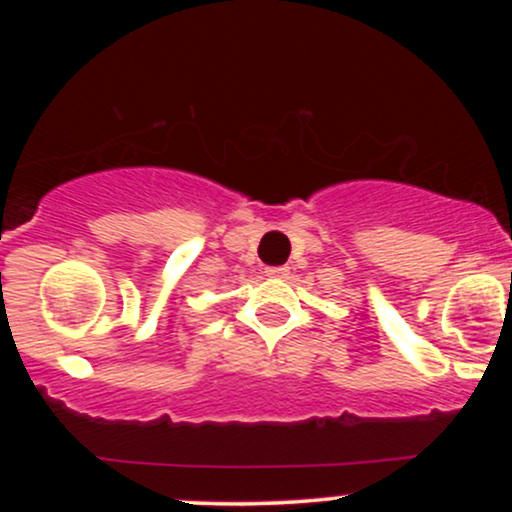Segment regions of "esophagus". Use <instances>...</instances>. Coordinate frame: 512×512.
<instances>
[{
    "mask_svg": "<svg viewBox=\"0 0 512 512\" xmlns=\"http://www.w3.org/2000/svg\"><path fill=\"white\" fill-rule=\"evenodd\" d=\"M286 274H289V267H267V276H274V279H281Z\"/></svg>",
    "mask_w": 512,
    "mask_h": 512,
    "instance_id": "esophagus-1",
    "label": "esophagus"
}]
</instances>
